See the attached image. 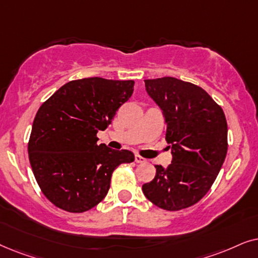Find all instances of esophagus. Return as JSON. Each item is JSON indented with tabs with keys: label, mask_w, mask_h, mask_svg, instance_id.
<instances>
[{
	"label": "esophagus",
	"mask_w": 258,
	"mask_h": 258,
	"mask_svg": "<svg viewBox=\"0 0 258 258\" xmlns=\"http://www.w3.org/2000/svg\"><path fill=\"white\" fill-rule=\"evenodd\" d=\"M135 160H136V163H138V164H144V163H146V159H145V158H143V157H140V156H136Z\"/></svg>",
	"instance_id": "obj_1"
}]
</instances>
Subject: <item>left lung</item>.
I'll return each mask as SVG.
<instances>
[{
	"label": "left lung",
	"instance_id": "obj_1",
	"mask_svg": "<svg viewBox=\"0 0 258 258\" xmlns=\"http://www.w3.org/2000/svg\"><path fill=\"white\" fill-rule=\"evenodd\" d=\"M144 81L163 113L172 161L167 167L156 165V177L143 185V192L158 208L181 210L207 195L224 163V112L203 88L190 82L172 77Z\"/></svg>",
	"mask_w": 258,
	"mask_h": 258
}]
</instances>
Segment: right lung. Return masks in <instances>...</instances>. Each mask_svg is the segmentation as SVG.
<instances>
[{
    "label": "right lung",
    "mask_w": 258,
    "mask_h": 258,
    "mask_svg": "<svg viewBox=\"0 0 258 258\" xmlns=\"http://www.w3.org/2000/svg\"><path fill=\"white\" fill-rule=\"evenodd\" d=\"M133 86V80H73L41 105L28 154L37 184L55 207L68 212L94 208L107 195L113 171L135 160L131 151L97 144V133L131 98Z\"/></svg>",
    "instance_id": "1"
}]
</instances>
